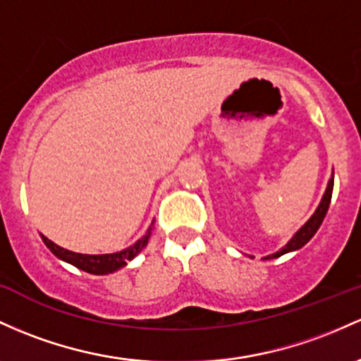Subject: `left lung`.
<instances>
[{"label":"left lung","instance_id":"1","mask_svg":"<svg viewBox=\"0 0 361 361\" xmlns=\"http://www.w3.org/2000/svg\"><path fill=\"white\" fill-rule=\"evenodd\" d=\"M332 187H334V174H332V178L329 180L327 183V188H326V193H324L322 200H320L319 207H317V211L314 212V216L310 217V219L305 223L302 228L298 229V231L295 233V236L288 241L286 245H284L283 248H281L279 252L272 253V255H267L265 259H276V257H281L284 255V253L288 252H295L298 250V248H302L303 245H307L308 241L312 240V236L315 235L317 229L320 228V224H322L324 217H326L327 214V209H329V204H331V199H332Z\"/></svg>","mask_w":361,"mask_h":361}]
</instances>
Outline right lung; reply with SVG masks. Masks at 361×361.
Instances as JSON below:
<instances>
[{
	"label": "right lung",
	"instance_id": "obj_1",
	"mask_svg": "<svg viewBox=\"0 0 361 361\" xmlns=\"http://www.w3.org/2000/svg\"><path fill=\"white\" fill-rule=\"evenodd\" d=\"M150 231H152V228H149L147 233H145L140 240H137L132 247L125 248V250L116 252V253H104V255H85V253L70 252V250H66V248H61L59 245L53 243V241H51L49 238H46V236H42V235L41 236H42V241H44L46 247L49 248V250L53 252L58 259L65 260V262L75 265V267L82 269V271L89 272V274L102 276V274H109V272H114V271H118V269L125 267L128 260H132L137 253H140L142 248H145V245L149 243Z\"/></svg>",
	"mask_w": 361,
	"mask_h": 361
}]
</instances>
